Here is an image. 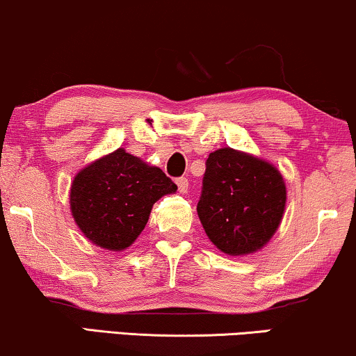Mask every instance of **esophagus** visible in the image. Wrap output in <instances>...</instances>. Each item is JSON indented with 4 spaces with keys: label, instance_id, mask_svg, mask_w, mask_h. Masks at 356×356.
Instances as JSON below:
<instances>
[{
    "label": "esophagus",
    "instance_id": "obj_1",
    "mask_svg": "<svg viewBox=\"0 0 356 356\" xmlns=\"http://www.w3.org/2000/svg\"><path fill=\"white\" fill-rule=\"evenodd\" d=\"M177 186H178V191L181 193V194L186 193V191H188V186H189L188 178H184V177L178 178V179H177Z\"/></svg>",
    "mask_w": 356,
    "mask_h": 356
}]
</instances>
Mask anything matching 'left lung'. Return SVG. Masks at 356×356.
I'll return each mask as SVG.
<instances>
[{
  "mask_svg": "<svg viewBox=\"0 0 356 356\" xmlns=\"http://www.w3.org/2000/svg\"><path fill=\"white\" fill-rule=\"evenodd\" d=\"M285 202V181L274 165L230 147L209 155L197 216L222 252L261 250L279 228Z\"/></svg>",
  "mask_w": 356,
  "mask_h": 356,
  "instance_id": "8db88e82",
  "label": "left lung"
}]
</instances>
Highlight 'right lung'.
Here are the masks:
<instances>
[{
  "mask_svg": "<svg viewBox=\"0 0 356 356\" xmlns=\"http://www.w3.org/2000/svg\"><path fill=\"white\" fill-rule=\"evenodd\" d=\"M177 189L159 167L118 149L76 175L71 212L87 240L108 251H123L144 230L154 204Z\"/></svg>",
  "mask_w": 356,
  "mask_h": 356,
  "instance_id": "obj_1",
  "label": "right lung"
}]
</instances>
